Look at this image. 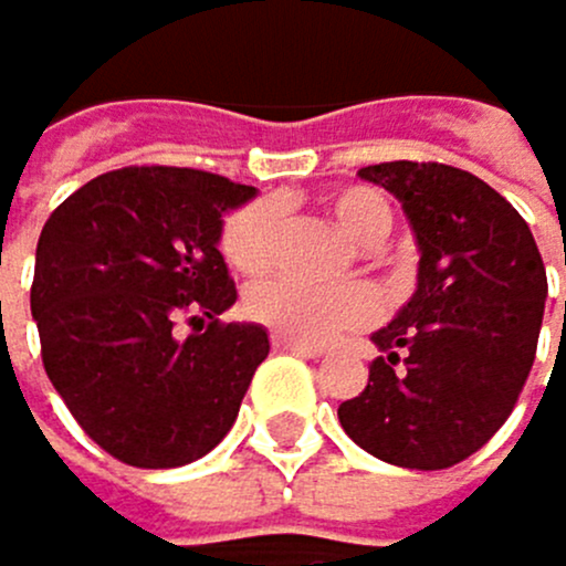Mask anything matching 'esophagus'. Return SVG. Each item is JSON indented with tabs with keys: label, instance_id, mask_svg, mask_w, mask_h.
<instances>
[{
	"label": "esophagus",
	"instance_id": "34e87169",
	"mask_svg": "<svg viewBox=\"0 0 566 566\" xmlns=\"http://www.w3.org/2000/svg\"><path fill=\"white\" fill-rule=\"evenodd\" d=\"M272 350H283V354H301V357H322L326 350H322L318 344H301V339H290V336H272Z\"/></svg>",
	"mask_w": 566,
	"mask_h": 566
}]
</instances>
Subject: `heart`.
<instances>
[{"label": "heart", "mask_w": 566, "mask_h": 566, "mask_svg": "<svg viewBox=\"0 0 566 566\" xmlns=\"http://www.w3.org/2000/svg\"><path fill=\"white\" fill-rule=\"evenodd\" d=\"M326 212L350 244L379 248L389 227H394V209L371 187H339L326 198ZM276 230L280 209L269 198H259L237 209L222 222L219 251L230 269L244 276H259L276 259ZM244 312L269 326L272 333L301 339V344H326L336 333H347L376 318L379 304L376 294L361 283L347 286H304L297 280H262L248 290Z\"/></svg>", "instance_id": "heart-1"}]
</instances>
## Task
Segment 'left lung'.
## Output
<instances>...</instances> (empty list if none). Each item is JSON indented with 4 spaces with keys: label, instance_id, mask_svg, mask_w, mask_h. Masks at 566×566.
<instances>
[{
    "label": "left lung",
    "instance_id": "obj_1",
    "mask_svg": "<svg viewBox=\"0 0 566 566\" xmlns=\"http://www.w3.org/2000/svg\"><path fill=\"white\" fill-rule=\"evenodd\" d=\"M357 177L400 201L418 286L371 333L382 354L365 394L339 403V426L386 464L439 471L482 450L514 411L543 329V254L514 205L464 169L379 163Z\"/></svg>",
    "mask_w": 566,
    "mask_h": 566
}]
</instances>
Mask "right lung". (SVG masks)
<instances>
[{
    "instance_id": "obj_1",
    "label": "right lung",
    "mask_w": 566,
    "mask_h": 566,
    "mask_svg": "<svg viewBox=\"0 0 566 566\" xmlns=\"http://www.w3.org/2000/svg\"><path fill=\"white\" fill-rule=\"evenodd\" d=\"M251 198L254 187L201 169L130 166L73 190L38 237L41 361L123 464L180 468L219 447L269 357L265 326L219 322L237 301L222 216Z\"/></svg>"
}]
</instances>
